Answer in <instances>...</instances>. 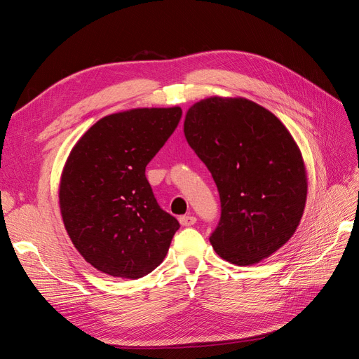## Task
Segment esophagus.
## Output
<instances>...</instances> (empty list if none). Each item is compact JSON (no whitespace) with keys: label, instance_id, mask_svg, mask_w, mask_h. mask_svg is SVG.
<instances>
[{"label":"esophagus","instance_id":"obj_1","mask_svg":"<svg viewBox=\"0 0 359 359\" xmlns=\"http://www.w3.org/2000/svg\"><path fill=\"white\" fill-rule=\"evenodd\" d=\"M180 223H181V226H193L194 223H196V217H194V215H181Z\"/></svg>","mask_w":359,"mask_h":359}]
</instances>
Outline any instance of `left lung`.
<instances>
[{
	"label": "left lung",
	"instance_id": "obj_1",
	"mask_svg": "<svg viewBox=\"0 0 359 359\" xmlns=\"http://www.w3.org/2000/svg\"><path fill=\"white\" fill-rule=\"evenodd\" d=\"M184 135L220 193L222 217L210 236L233 265L260 262L298 229L307 170L289 130L244 97H208L190 106Z\"/></svg>",
	"mask_w": 359,
	"mask_h": 359
}]
</instances>
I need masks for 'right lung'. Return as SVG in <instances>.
<instances>
[{
  "label": "right lung",
  "instance_id": "add662e5",
  "mask_svg": "<svg viewBox=\"0 0 359 359\" xmlns=\"http://www.w3.org/2000/svg\"><path fill=\"white\" fill-rule=\"evenodd\" d=\"M181 115L180 106L111 114L70 151L58 190L64 227L81 256L103 274L136 280L168 255L180 223L158 206L145 168Z\"/></svg>",
  "mask_w": 359,
  "mask_h": 359
}]
</instances>
